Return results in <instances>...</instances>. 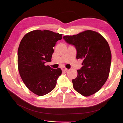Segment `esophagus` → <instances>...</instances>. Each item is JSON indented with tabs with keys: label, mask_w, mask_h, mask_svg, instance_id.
<instances>
[{
	"label": "esophagus",
	"mask_w": 123,
	"mask_h": 123,
	"mask_svg": "<svg viewBox=\"0 0 123 123\" xmlns=\"http://www.w3.org/2000/svg\"><path fill=\"white\" fill-rule=\"evenodd\" d=\"M61 69H62V70L63 71H67L68 70L67 68H65V67H62V68H61Z\"/></svg>",
	"instance_id": "obj_1"
}]
</instances>
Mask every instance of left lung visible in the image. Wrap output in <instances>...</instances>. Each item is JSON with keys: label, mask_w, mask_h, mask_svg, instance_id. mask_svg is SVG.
Returning <instances> with one entry per match:
<instances>
[{"label": "left lung", "mask_w": 123, "mask_h": 123, "mask_svg": "<svg viewBox=\"0 0 123 123\" xmlns=\"http://www.w3.org/2000/svg\"><path fill=\"white\" fill-rule=\"evenodd\" d=\"M63 38L75 46L76 58L83 60V67L77 70V77L72 80L74 89L84 97L94 94L101 88L109 77L111 53L108 43L99 33L92 30Z\"/></svg>", "instance_id": "1"}]
</instances>
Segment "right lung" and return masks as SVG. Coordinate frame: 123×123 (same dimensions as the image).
<instances>
[{
	"instance_id": "obj_1",
	"label": "right lung",
	"mask_w": 123,
	"mask_h": 123,
	"mask_svg": "<svg viewBox=\"0 0 123 123\" xmlns=\"http://www.w3.org/2000/svg\"><path fill=\"white\" fill-rule=\"evenodd\" d=\"M62 34L44 30L31 31L25 35L19 45L18 65L19 74L29 90L38 96L53 90L62 74L60 68L45 66L51 61L53 47Z\"/></svg>"
}]
</instances>
